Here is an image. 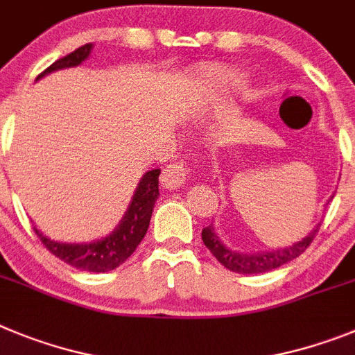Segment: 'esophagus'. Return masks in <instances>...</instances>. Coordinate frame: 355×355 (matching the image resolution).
Instances as JSON below:
<instances>
[{
  "mask_svg": "<svg viewBox=\"0 0 355 355\" xmlns=\"http://www.w3.org/2000/svg\"><path fill=\"white\" fill-rule=\"evenodd\" d=\"M187 177H189V168L182 162H175V164H169L168 168L162 169L160 184L166 189H178L187 180Z\"/></svg>",
  "mask_w": 355,
  "mask_h": 355,
  "instance_id": "34e87169",
  "label": "esophagus"
}]
</instances>
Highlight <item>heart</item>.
<instances>
[{
	"label": "heart",
	"mask_w": 355,
	"mask_h": 355,
	"mask_svg": "<svg viewBox=\"0 0 355 355\" xmlns=\"http://www.w3.org/2000/svg\"><path fill=\"white\" fill-rule=\"evenodd\" d=\"M211 82L216 85V87H241L243 82L237 76L230 75V73H221V71H218V73H212L211 75Z\"/></svg>",
	"instance_id": "b5f03b06"
}]
</instances>
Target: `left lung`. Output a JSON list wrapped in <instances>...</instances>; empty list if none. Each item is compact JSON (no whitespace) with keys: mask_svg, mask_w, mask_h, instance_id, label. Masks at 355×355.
<instances>
[{"mask_svg":"<svg viewBox=\"0 0 355 355\" xmlns=\"http://www.w3.org/2000/svg\"><path fill=\"white\" fill-rule=\"evenodd\" d=\"M320 230V223L313 229V232L307 234L302 241L295 243V245L282 248V250H273V252H261V254H239V252H232L230 248L221 243V239L216 236L212 225L205 227L202 230V239L205 243L211 254L214 255L225 268H229L230 271L236 273H245V275H254V273H266V271L275 270V268L282 266V264L289 263L293 259H297L307 250V246L313 243Z\"/></svg>","mask_w":355,"mask_h":355,"instance_id":"8db88e82","label":"left lung"}]
</instances>
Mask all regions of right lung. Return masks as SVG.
<instances>
[{
    "instance_id": "add662e5",
    "label": "right lung",
    "mask_w": 355,
    "mask_h": 355,
    "mask_svg": "<svg viewBox=\"0 0 355 355\" xmlns=\"http://www.w3.org/2000/svg\"><path fill=\"white\" fill-rule=\"evenodd\" d=\"M91 49L92 44L80 46L73 53L58 58L57 62H53L48 69L42 71L41 75L37 76V80L51 73V71L78 66L89 57ZM159 173L160 169H152V171L144 173L139 186L135 189L130 207L123 216L121 223L114 229L110 236L103 237L100 241H92L87 243V245L85 243H82V245H67V243L51 241L41 230H37V227H33V230L42 241V245L55 257L62 259L64 263H67L69 266L84 271H94V273H105V271L114 270L134 254L135 248L143 241V237L146 236L153 205L159 198Z\"/></svg>"
}]
</instances>
